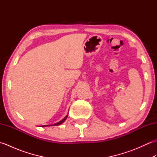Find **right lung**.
Segmentation results:
<instances>
[{"mask_svg": "<svg viewBox=\"0 0 157 157\" xmlns=\"http://www.w3.org/2000/svg\"><path fill=\"white\" fill-rule=\"evenodd\" d=\"M67 115L63 119H62L61 121H59V122H58V123H55V124H54V125H60V124H61L62 123H63V121H65V120H66V119H67ZM44 127H46V126H48V125H43Z\"/></svg>", "mask_w": 157, "mask_h": 157, "instance_id": "obj_1", "label": "right lung"}]
</instances>
